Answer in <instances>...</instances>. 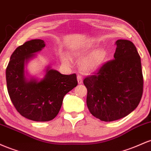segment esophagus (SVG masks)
Returning <instances> with one entry per match:
<instances>
[{
  "label": "esophagus",
  "mask_w": 151,
  "mask_h": 151,
  "mask_svg": "<svg viewBox=\"0 0 151 151\" xmlns=\"http://www.w3.org/2000/svg\"><path fill=\"white\" fill-rule=\"evenodd\" d=\"M77 81H78V83L79 85L83 83V78L81 76H77Z\"/></svg>",
  "instance_id": "esophagus-1"
}]
</instances>
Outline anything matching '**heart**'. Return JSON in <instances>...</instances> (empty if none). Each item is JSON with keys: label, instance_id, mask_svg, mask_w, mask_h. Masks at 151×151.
Listing matches in <instances>:
<instances>
[{"label": "heart", "instance_id": "1", "mask_svg": "<svg viewBox=\"0 0 151 151\" xmlns=\"http://www.w3.org/2000/svg\"><path fill=\"white\" fill-rule=\"evenodd\" d=\"M71 52L75 57L83 59L81 63V69L86 73L98 72L108 57L107 52L104 48H96V45L92 43H86L73 47ZM60 59L66 65L70 63V58L66 54H62Z\"/></svg>", "mask_w": 151, "mask_h": 151}]
</instances>
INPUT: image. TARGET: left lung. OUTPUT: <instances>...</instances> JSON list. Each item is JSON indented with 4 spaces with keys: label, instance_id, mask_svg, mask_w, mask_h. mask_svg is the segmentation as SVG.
<instances>
[{
    "label": "left lung",
    "instance_id": "obj_1",
    "mask_svg": "<svg viewBox=\"0 0 151 151\" xmlns=\"http://www.w3.org/2000/svg\"><path fill=\"white\" fill-rule=\"evenodd\" d=\"M114 60L105 63L96 75L84 79L86 103L93 116L110 122L124 118L139 104L143 78L140 57L131 41L120 39Z\"/></svg>",
    "mask_w": 151,
    "mask_h": 151
}]
</instances>
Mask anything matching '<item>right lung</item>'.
Here are the masks:
<instances>
[{"label": "right lung", "instance_id": "1", "mask_svg": "<svg viewBox=\"0 0 151 151\" xmlns=\"http://www.w3.org/2000/svg\"><path fill=\"white\" fill-rule=\"evenodd\" d=\"M45 46L40 39L25 42L14 50L6 68L8 92L18 112L33 121L53 120L64 96L78 85L76 74L63 75L48 65L43 78L30 76L25 67Z\"/></svg>", "mask_w": 151, "mask_h": 151}]
</instances>
